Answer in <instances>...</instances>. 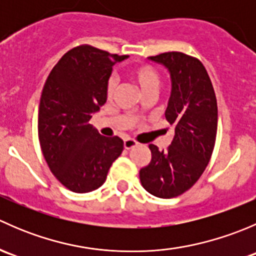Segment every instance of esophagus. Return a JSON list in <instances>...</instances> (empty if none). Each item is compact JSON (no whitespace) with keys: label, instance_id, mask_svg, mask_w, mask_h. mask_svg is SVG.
<instances>
[{"label":"esophagus","instance_id":"esophagus-1","mask_svg":"<svg viewBox=\"0 0 256 256\" xmlns=\"http://www.w3.org/2000/svg\"><path fill=\"white\" fill-rule=\"evenodd\" d=\"M138 146V142H136L135 140H131V138H126L125 141H124V147H125L126 150H130L132 148V147Z\"/></svg>","mask_w":256,"mask_h":256}]
</instances>
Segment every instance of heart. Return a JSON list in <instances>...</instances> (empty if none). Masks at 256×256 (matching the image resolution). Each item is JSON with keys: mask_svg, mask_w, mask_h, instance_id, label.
<instances>
[{"mask_svg": "<svg viewBox=\"0 0 256 256\" xmlns=\"http://www.w3.org/2000/svg\"><path fill=\"white\" fill-rule=\"evenodd\" d=\"M131 78H132L135 84L138 85V90L141 92V94H157L161 88V76H160L158 72L154 68V66H148V64H142V66H138L131 72ZM116 90V82L115 79H110L108 82L106 88V94L108 96L112 98Z\"/></svg>", "mask_w": 256, "mask_h": 256, "instance_id": "heart-1", "label": "heart"}]
</instances>
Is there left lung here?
Wrapping results in <instances>:
<instances>
[{"mask_svg":"<svg viewBox=\"0 0 256 256\" xmlns=\"http://www.w3.org/2000/svg\"><path fill=\"white\" fill-rule=\"evenodd\" d=\"M148 59L166 66L171 76L164 116L174 126V138L161 151L150 144L151 161L140 170V180L151 194L174 198L190 190L209 164L218 126L216 98L204 66L194 56L167 52Z\"/></svg>","mask_w":256,"mask_h":256,"instance_id":"obj_1","label":"left lung"}]
</instances>
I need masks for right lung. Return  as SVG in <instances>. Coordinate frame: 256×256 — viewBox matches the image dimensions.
I'll return each mask as SVG.
<instances>
[{
	"instance_id": "obj_1",
	"label": "right lung",
	"mask_w": 256,
	"mask_h": 256,
	"mask_svg": "<svg viewBox=\"0 0 256 256\" xmlns=\"http://www.w3.org/2000/svg\"><path fill=\"white\" fill-rule=\"evenodd\" d=\"M126 58L79 46L59 59L46 80L38 112L40 148L52 174L72 192L98 190L122 152L120 138H104L89 121L106 102L112 66Z\"/></svg>"
}]
</instances>
